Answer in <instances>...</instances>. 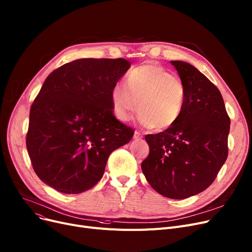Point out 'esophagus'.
Masks as SVG:
<instances>
[{"mask_svg": "<svg viewBox=\"0 0 252 252\" xmlns=\"http://www.w3.org/2000/svg\"><path fill=\"white\" fill-rule=\"evenodd\" d=\"M134 138H135L136 140H140V139L143 138V134L141 133V131L136 130V131H135V135H134Z\"/></svg>", "mask_w": 252, "mask_h": 252, "instance_id": "esophagus-1", "label": "esophagus"}]
</instances>
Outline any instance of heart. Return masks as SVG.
<instances>
[{"mask_svg": "<svg viewBox=\"0 0 252 252\" xmlns=\"http://www.w3.org/2000/svg\"><path fill=\"white\" fill-rule=\"evenodd\" d=\"M185 99L182 79L154 62L131 69L126 76V87L117 84L111 90L113 109L121 121H128L139 108L140 122L157 131L177 125Z\"/></svg>", "mask_w": 252, "mask_h": 252, "instance_id": "b5f03b06", "label": "heart"}]
</instances>
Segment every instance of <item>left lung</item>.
<instances>
[{"instance_id": "left-lung-1", "label": "left lung", "mask_w": 252, "mask_h": 252, "mask_svg": "<svg viewBox=\"0 0 252 252\" xmlns=\"http://www.w3.org/2000/svg\"><path fill=\"white\" fill-rule=\"evenodd\" d=\"M185 86L180 121L171 128L146 135L150 152L141 167L150 186L171 199L208 188L228 157L230 117L220 90L193 65L170 61Z\"/></svg>"}]
</instances>
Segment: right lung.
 <instances>
[{"mask_svg":"<svg viewBox=\"0 0 252 252\" xmlns=\"http://www.w3.org/2000/svg\"><path fill=\"white\" fill-rule=\"evenodd\" d=\"M130 63L78 59L55 69L30 111L26 147L34 173L65 194L90 190L103 177L112 151L135 130L115 118L111 90Z\"/></svg>","mask_w":252,"mask_h":252,"instance_id":"add662e5","label":"right lung"}]
</instances>
